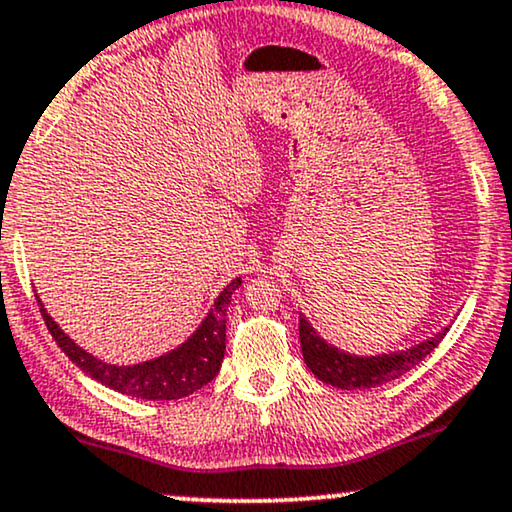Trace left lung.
Segmentation results:
<instances>
[{"label":"left lung","instance_id":"8db88e82","mask_svg":"<svg viewBox=\"0 0 512 512\" xmlns=\"http://www.w3.org/2000/svg\"><path fill=\"white\" fill-rule=\"evenodd\" d=\"M449 328L451 326H444L432 338L418 345L394 349V352L352 354L323 340L307 316L300 314V347L304 364L321 383L338 387V390H371V387L397 380L399 375L418 366L442 342Z\"/></svg>","mask_w":512,"mask_h":512}]
</instances>
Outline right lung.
<instances>
[{"label":"right lung","instance_id":"right-lung-1","mask_svg":"<svg viewBox=\"0 0 512 512\" xmlns=\"http://www.w3.org/2000/svg\"><path fill=\"white\" fill-rule=\"evenodd\" d=\"M241 286V278L226 286L222 293L215 297L212 307L200 321V326L170 352L160 354V357L139 361V364H108L87 349H82L70 335L63 331L58 323L51 319V314L40 302L44 323H47L49 333L54 335L58 347L68 354L73 364L94 378L96 383L111 387V390L127 394V397L148 399V401H167L189 397L203 385H208L212 378L219 373L226 352V309H229L231 295Z\"/></svg>","mask_w":512,"mask_h":512}]
</instances>
